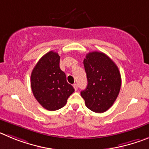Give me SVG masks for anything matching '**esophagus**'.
<instances>
[{
    "label": "esophagus",
    "instance_id": "1",
    "mask_svg": "<svg viewBox=\"0 0 149 149\" xmlns=\"http://www.w3.org/2000/svg\"><path fill=\"white\" fill-rule=\"evenodd\" d=\"M73 88H74V89H75V91H77V89H78V86H77V84H73Z\"/></svg>",
    "mask_w": 149,
    "mask_h": 149
}]
</instances>
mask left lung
<instances>
[{
	"instance_id": "obj_1",
	"label": "left lung",
	"mask_w": 149,
	"mask_h": 149,
	"mask_svg": "<svg viewBox=\"0 0 149 149\" xmlns=\"http://www.w3.org/2000/svg\"><path fill=\"white\" fill-rule=\"evenodd\" d=\"M88 85L81 92L85 105L93 112L108 111L116 100L121 88V76L117 66L101 52H91L84 59Z\"/></svg>"
}]
</instances>
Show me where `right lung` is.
Returning a JSON list of instances; mask_svg holds the SVG:
<instances>
[{
  "label": "right lung",
  "instance_id": "add662e5",
  "mask_svg": "<svg viewBox=\"0 0 149 149\" xmlns=\"http://www.w3.org/2000/svg\"><path fill=\"white\" fill-rule=\"evenodd\" d=\"M60 56L49 51L43 56L31 73V88L36 100L48 111H56L66 104L74 92L66 75L60 69Z\"/></svg>",
  "mask_w": 149,
  "mask_h": 149
}]
</instances>
